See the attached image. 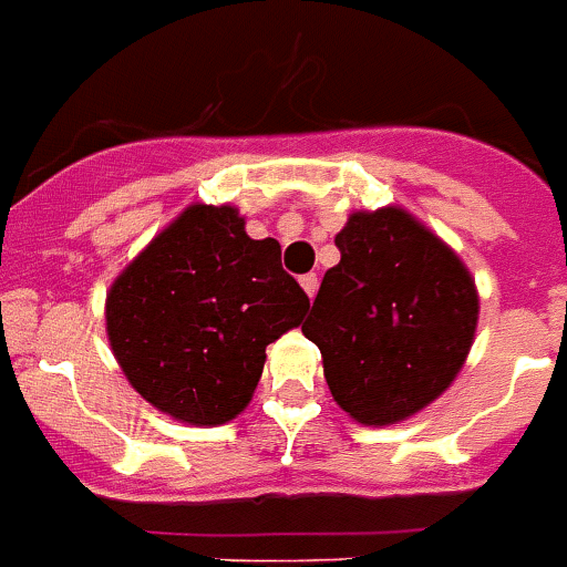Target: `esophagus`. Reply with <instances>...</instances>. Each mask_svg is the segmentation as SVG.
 Masks as SVG:
<instances>
[{"label":"esophagus","mask_w":567,"mask_h":567,"mask_svg":"<svg viewBox=\"0 0 567 567\" xmlns=\"http://www.w3.org/2000/svg\"><path fill=\"white\" fill-rule=\"evenodd\" d=\"M301 289L307 292V298H312L316 296V289H319V278H316V275H305V278H301Z\"/></svg>","instance_id":"esophagus-1"}]
</instances>
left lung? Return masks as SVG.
<instances>
[{
	"instance_id": "obj_1",
	"label": "left lung",
	"mask_w": 567,
	"mask_h": 567,
	"mask_svg": "<svg viewBox=\"0 0 567 567\" xmlns=\"http://www.w3.org/2000/svg\"><path fill=\"white\" fill-rule=\"evenodd\" d=\"M305 337L333 401L365 427L430 406L463 371L480 296L460 255L398 205L354 210L337 234Z\"/></svg>"
}]
</instances>
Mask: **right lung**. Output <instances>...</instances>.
<instances>
[{"label":"right lung","instance_id":"add662e5","mask_svg":"<svg viewBox=\"0 0 567 567\" xmlns=\"http://www.w3.org/2000/svg\"><path fill=\"white\" fill-rule=\"evenodd\" d=\"M307 310L278 239L248 237L239 207L196 202L113 278L104 330L148 404L181 424L216 427L251 404L266 346Z\"/></svg>","mask_w":567,"mask_h":567}]
</instances>
